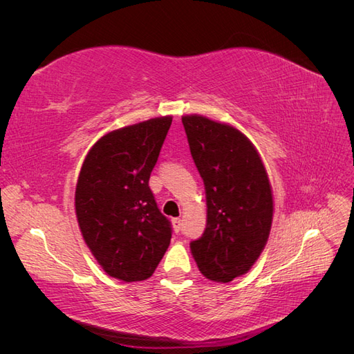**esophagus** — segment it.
<instances>
[{
  "instance_id": "34e87169",
  "label": "esophagus",
  "mask_w": 354,
  "mask_h": 354,
  "mask_svg": "<svg viewBox=\"0 0 354 354\" xmlns=\"http://www.w3.org/2000/svg\"><path fill=\"white\" fill-rule=\"evenodd\" d=\"M181 221H183L181 218H174V220H173V226H174V230H176V232H180V229H181Z\"/></svg>"
}]
</instances>
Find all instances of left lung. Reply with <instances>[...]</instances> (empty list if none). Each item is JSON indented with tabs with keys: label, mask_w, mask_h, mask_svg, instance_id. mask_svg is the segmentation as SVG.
<instances>
[{
	"label": "left lung",
	"mask_w": 354,
	"mask_h": 354,
	"mask_svg": "<svg viewBox=\"0 0 354 354\" xmlns=\"http://www.w3.org/2000/svg\"><path fill=\"white\" fill-rule=\"evenodd\" d=\"M181 121L207 198V227L190 251L207 279L227 283L248 273L269 239L274 209L269 176L238 128L202 115Z\"/></svg>",
	"instance_id": "1"
}]
</instances>
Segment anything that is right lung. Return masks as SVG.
<instances>
[{
	"mask_svg": "<svg viewBox=\"0 0 354 354\" xmlns=\"http://www.w3.org/2000/svg\"><path fill=\"white\" fill-rule=\"evenodd\" d=\"M173 116L152 118L100 137L85 156L75 189L82 238L109 276L151 277L169 246L171 224L160 214L149 178Z\"/></svg>",
	"mask_w": 354,
	"mask_h": 354,
	"instance_id": "1",
	"label": "right lung"
}]
</instances>
